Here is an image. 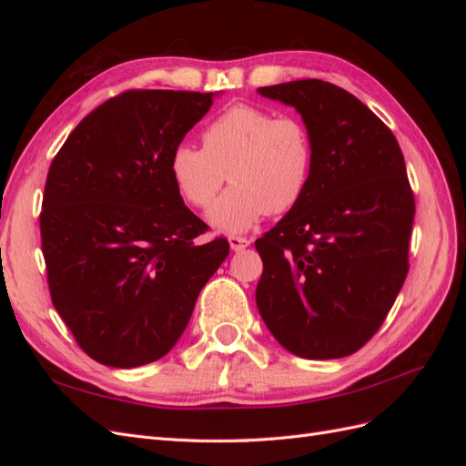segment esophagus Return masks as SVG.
<instances>
[{
	"mask_svg": "<svg viewBox=\"0 0 466 466\" xmlns=\"http://www.w3.org/2000/svg\"><path fill=\"white\" fill-rule=\"evenodd\" d=\"M229 245H231V248H233L235 252H241V250H245V248L250 245V241H248L247 237L231 235V237H229Z\"/></svg>",
	"mask_w": 466,
	"mask_h": 466,
	"instance_id": "34e87169",
	"label": "esophagus"
}]
</instances>
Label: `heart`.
Listing matches in <instances>:
<instances>
[{"mask_svg": "<svg viewBox=\"0 0 466 466\" xmlns=\"http://www.w3.org/2000/svg\"><path fill=\"white\" fill-rule=\"evenodd\" d=\"M313 139L291 115L235 105L202 132V149L177 146L168 157L177 192L206 209L225 178L231 188L209 209V223L225 233L250 229L262 216L288 214L298 206L313 175Z\"/></svg>", "mask_w": 466, "mask_h": 466, "instance_id": "1", "label": "heart"}]
</instances>
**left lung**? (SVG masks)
Segmentation results:
<instances>
[{
  "label": "left lung",
  "mask_w": 466,
  "mask_h": 466,
  "mask_svg": "<svg viewBox=\"0 0 466 466\" xmlns=\"http://www.w3.org/2000/svg\"><path fill=\"white\" fill-rule=\"evenodd\" d=\"M313 139L303 200L257 238V307L291 354L336 360L379 330L408 274L414 194L397 137L351 93L320 79L260 87Z\"/></svg>",
  "instance_id": "1"
}]
</instances>
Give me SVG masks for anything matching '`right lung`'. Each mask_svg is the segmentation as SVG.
I'll return each instance as SVG.
<instances>
[{"mask_svg": "<svg viewBox=\"0 0 466 466\" xmlns=\"http://www.w3.org/2000/svg\"><path fill=\"white\" fill-rule=\"evenodd\" d=\"M214 93L134 89L67 136L46 177L42 255L56 311L79 348L110 368L163 358L229 255L198 243L208 225L182 202L168 157Z\"/></svg>", "mask_w": 466, "mask_h": 466, "instance_id": "obj_1", "label": "right lung"}]
</instances>
